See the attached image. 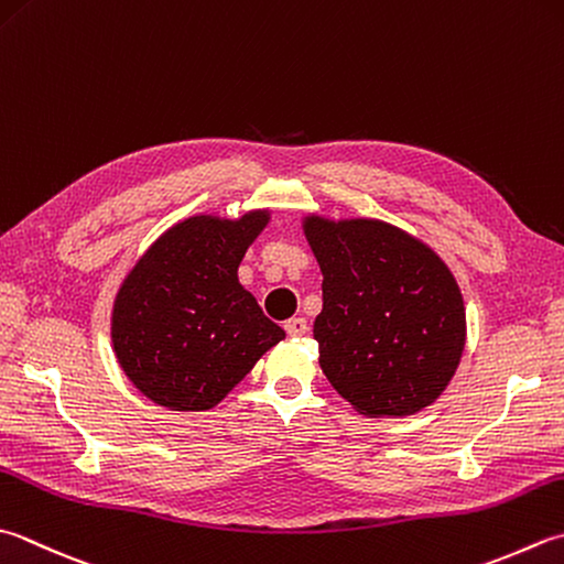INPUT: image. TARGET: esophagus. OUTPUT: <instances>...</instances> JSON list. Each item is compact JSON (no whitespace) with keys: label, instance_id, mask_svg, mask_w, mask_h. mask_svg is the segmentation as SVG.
I'll use <instances>...</instances> for the list:
<instances>
[{"label":"esophagus","instance_id":"esophagus-1","mask_svg":"<svg viewBox=\"0 0 564 564\" xmlns=\"http://www.w3.org/2000/svg\"><path fill=\"white\" fill-rule=\"evenodd\" d=\"M285 333L291 337H303L307 333V319L305 317H291L289 323H285Z\"/></svg>","mask_w":564,"mask_h":564}]
</instances>
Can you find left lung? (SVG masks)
Returning <instances> with one entry per match:
<instances>
[{
  "mask_svg": "<svg viewBox=\"0 0 564 564\" xmlns=\"http://www.w3.org/2000/svg\"><path fill=\"white\" fill-rule=\"evenodd\" d=\"M323 271L313 335L319 369L367 417H403L440 399L467 339L447 263L405 229L371 217H303Z\"/></svg>",
  "mask_w": 564,
  "mask_h": 564,
  "instance_id": "obj_1",
  "label": "left lung"
}]
</instances>
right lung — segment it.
Here are the masks:
<instances>
[{"instance_id":"obj_1","label":"right lung","mask_w":564,"mask_h":564,"mask_svg":"<svg viewBox=\"0 0 564 564\" xmlns=\"http://www.w3.org/2000/svg\"><path fill=\"white\" fill-rule=\"evenodd\" d=\"M269 219L271 209L237 219L187 217L121 281L112 305L115 357L149 401L209 411L285 337L237 275Z\"/></svg>"}]
</instances>
